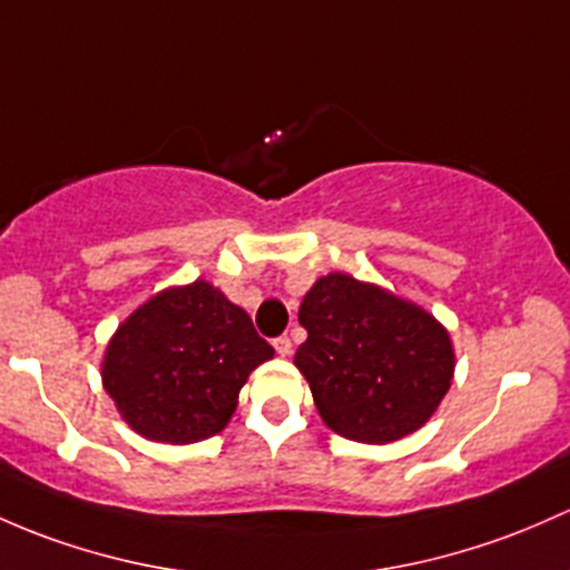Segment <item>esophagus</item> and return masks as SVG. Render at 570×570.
<instances>
[{
  "label": "esophagus",
  "instance_id": "obj_1",
  "mask_svg": "<svg viewBox=\"0 0 570 570\" xmlns=\"http://www.w3.org/2000/svg\"><path fill=\"white\" fill-rule=\"evenodd\" d=\"M273 346H275V352H278L281 357H289V355H292V341H289V335H278V338L273 341Z\"/></svg>",
  "mask_w": 570,
  "mask_h": 570
}]
</instances>
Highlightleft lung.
Masks as SVG:
<instances>
[{
    "mask_svg": "<svg viewBox=\"0 0 570 570\" xmlns=\"http://www.w3.org/2000/svg\"><path fill=\"white\" fill-rule=\"evenodd\" d=\"M297 320L308 338L295 365L325 426L346 440H401L434 415L451 387V335L421 305L382 286L331 273L311 286Z\"/></svg>",
    "mask_w": 570,
    "mask_h": 570,
    "instance_id": "1",
    "label": "left lung"
}]
</instances>
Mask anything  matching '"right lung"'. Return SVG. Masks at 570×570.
I'll return each instance as SVG.
<instances>
[{
  "mask_svg": "<svg viewBox=\"0 0 570 570\" xmlns=\"http://www.w3.org/2000/svg\"><path fill=\"white\" fill-rule=\"evenodd\" d=\"M273 355L250 316L199 278L136 308L106 346L100 376L130 429L190 445L229 423L239 387Z\"/></svg>",
  "mask_w": 570,
  "mask_h": 570,
  "instance_id": "1",
  "label": "right lung"
}]
</instances>
